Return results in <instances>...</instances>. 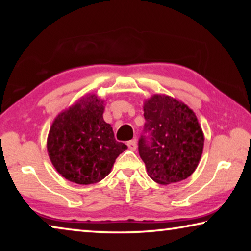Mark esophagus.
<instances>
[{
    "mask_svg": "<svg viewBox=\"0 0 251 251\" xmlns=\"http://www.w3.org/2000/svg\"><path fill=\"white\" fill-rule=\"evenodd\" d=\"M127 146H128L129 150L136 151V148H137V142H136V139H133V141L127 142Z\"/></svg>",
    "mask_w": 251,
    "mask_h": 251,
    "instance_id": "obj_1",
    "label": "esophagus"
}]
</instances>
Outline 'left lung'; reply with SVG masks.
Wrapping results in <instances>:
<instances>
[{
  "mask_svg": "<svg viewBox=\"0 0 251 251\" xmlns=\"http://www.w3.org/2000/svg\"><path fill=\"white\" fill-rule=\"evenodd\" d=\"M145 133L138 142L147 174L160 185L188 178L197 168L203 150V133L196 114L182 101L154 94L144 103Z\"/></svg>",
  "mask_w": 251,
  "mask_h": 251,
  "instance_id": "8db88e82",
  "label": "left lung"
}]
</instances>
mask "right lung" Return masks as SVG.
Returning a JSON list of instances; mask_svg holds the SVG:
<instances>
[{"instance_id":"1","label":"right lung","mask_w":251,"mask_h":251,"mask_svg":"<svg viewBox=\"0 0 251 251\" xmlns=\"http://www.w3.org/2000/svg\"><path fill=\"white\" fill-rule=\"evenodd\" d=\"M105 100L88 94L55 117L48 136L53 166L78 185L100 181L127 146L116 142L112 126L104 121Z\"/></svg>"}]
</instances>
